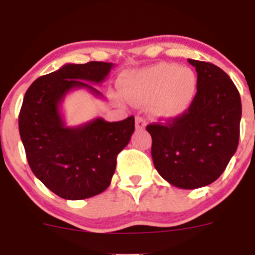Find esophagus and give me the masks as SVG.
Instances as JSON below:
<instances>
[{"label": "esophagus", "mask_w": 255, "mask_h": 255, "mask_svg": "<svg viewBox=\"0 0 255 255\" xmlns=\"http://www.w3.org/2000/svg\"><path fill=\"white\" fill-rule=\"evenodd\" d=\"M145 126H146V122L144 118L139 117V116H138V117H135V128H137V129H144V128H145Z\"/></svg>", "instance_id": "obj_1"}]
</instances>
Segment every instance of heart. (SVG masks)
I'll use <instances>...</instances> for the list:
<instances>
[{
	"mask_svg": "<svg viewBox=\"0 0 255 255\" xmlns=\"http://www.w3.org/2000/svg\"><path fill=\"white\" fill-rule=\"evenodd\" d=\"M122 91L132 104L151 105L154 117L171 120L187 111L194 102L197 78L191 69L161 63L127 76Z\"/></svg>",
	"mask_w": 255,
	"mask_h": 255,
	"instance_id": "heart-1",
	"label": "heart"
}]
</instances>
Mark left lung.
<instances>
[{
  "instance_id": "8db88e82",
  "label": "left lung",
  "mask_w": 255,
  "mask_h": 255,
  "mask_svg": "<svg viewBox=\"0 0 255 255\" xmlns=\"http://www.w3.org/2000/svg\"><path fill=\"white\" fill-rule=\"evenodd\" d=\"M196 69L197 92L186 112L166 125L146 126L151 135V158L158 173L180 189L207 186L221 176L239 140L242 104L230 76L205 61Z\"/></svg>"
}]
</instances>
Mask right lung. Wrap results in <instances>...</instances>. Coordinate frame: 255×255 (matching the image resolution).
Segmentation results:
<instances>
[{
  "label": "right lung",
  "instance_id": "right-lung-1",
  "mask_svg": "<svg viewBox=\"0 0 255 255\" xmlns=\"http://www.w3.org/2000/svg\"><path fill=\"white\" fill-rule=\"evenodd\" d=\"M112 63L65 64L40 76L27 90L18 125L28 164L50 191L65 200H84L104 192L111 184L117 155L134 132V117L120 122L95 118L68 127L60 106L73 90L102 94L91 84H101ZM90 84H89L88 82Z\"/></svg>",
  "mask_w": 255,
  "mask_h": 255
}]
</instances>
